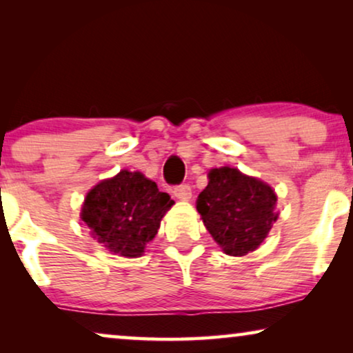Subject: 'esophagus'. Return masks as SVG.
<instances>
[{"label":"esophagus","instance_id":"obj_1","mask_svg":"<svg viewBox=\"0 0 353 353\" xmlns=\"http://www.w3.org/2000/svg\"><path fill=\"white\" fill-rule=\"evenodd\" d=\"M173 194H175L176 199L180 201H188L191 197V186L190 185H178L173 188Z\"/></svg>","mask_w":353,"mask_h":353}]
</instances>
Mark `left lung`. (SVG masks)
Segmentation results:
<instances>
[{
    "label": "left lung",
    "mask_w": 353,
    "mask_h": 353,
    "mask_svg": "<svg viewBox=\"0 0 353 353\" xmlns=\"http://www.w3.org/2000/svg\"><path fill=\"white\" fill-rule=\"evenodd\" d=\"M274 205L276 194L267 183L221 167L209 172V185L197 197L196 209L225 254L245 255L267 238L278 219Z\"/></svg>",
    "instance_id": "left-lung-1"
}]
</instances>
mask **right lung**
I'll return each instance as SVG.
<instances>
[{
	"instance_id": "obj_1",
	"label": "right lung",
	"mask_w": 353,
	"mask_h": 353,
	"mask_svg": "<svg viewBox=\"0 0 353 353\" xmlns=\"http://www.w3.org/2000/svg\"><path fill=\"white\" fill-rule=\"evenodd\" d=\"M172 205L170 196L143 173L122 170L86 194L81 220L110 252L139 257Z\"/></svg>"
}]
</instances>
